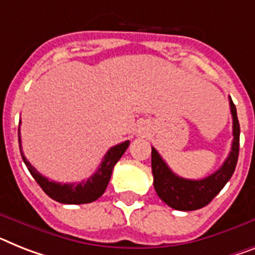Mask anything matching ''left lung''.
Listing matches in <instances>:
<instances>
[{
	"label": "left lung",
	"instance_id": "8db88e82",
	"mask_svg": "<svg viewBox=\"0 0 255 255\" xmlns=\"http://www.w3.org/2000/svg\"><path fill=\"white\" fill-rule=\"evenodd\" d=\"M233 119V140L231 152L216 172L202 180H186L178 177L169 169L155 148L151 151V165L153 174V188L159 198L169 207L180 211H194L207 206L224 188L236 169L240 150V124L236 107L229 99Z\"/></svg>",
	"mask_w": 255,
	"mask_h": 255
}]
</instances>
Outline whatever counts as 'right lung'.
<instances>
[{
	"instance_id": "obj_1",
	"label": "right lung",
	"mask_w": 255,
	"mask_h": 255,
	"mask_svg": "<svg viewBox=\"0 0 255 255\" xmlns=\"http://www.w3.org/2000/svg\"><path fill=\"white\" fill-rule=\"evenodd\" d=\"M18 139L20 155H22V159L26 164V167L28 168L29 173L32 174V177L35 178V181L40 185V188L43 189L44 193L48 197H50L56 202L65 203V205H83V203H91V202L100 198L108 186L116 163L121 159L130 143L129 140H125L117 146H113L108 152L105 153L104 159L99 165V169L88 180L82 181L79 184H60V182L49 181L47 177H44L43 174H40L27 160L22 151V146H20V131H19V129Z\"/></svg>"
}]
</instances>
